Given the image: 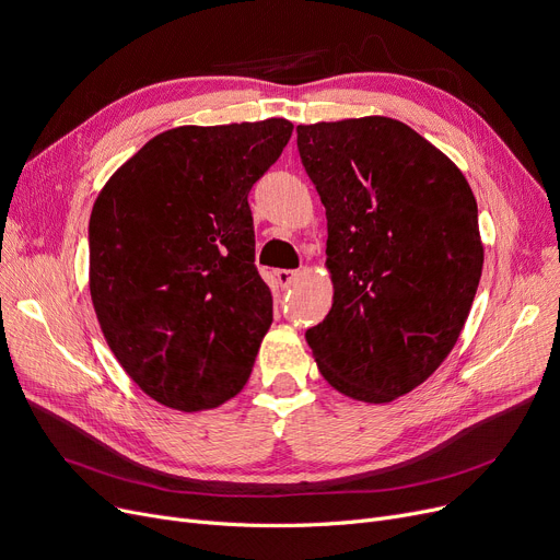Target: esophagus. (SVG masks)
Here are the masks:
<instances>
[{
  "label": "esophagus",
  "mask_w": 560,
  "mask_h": 560,
  "mask_svg": "<svg viewBox=\"0 0 560 560\" xmlns=\"http://www.w3.org/2000/svg\"><path fill=\"white\" fill-rule=\"evenodd\" d=\"M300 270H277L275 272V277H277V283L281 285V288H290V285H295V281L300 279Z\"/></svg>",
  "instance_id": "obj_1"
}]
</instances>
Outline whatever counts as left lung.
Listing matches in <instances>:
<instances>
[{"label": "left lung", "instance_id": "8db88e82", "mask_svg": "<svg viewBox=\"0 0 560 560\" xmlns=\"http://www.w3.org/2000/svg\"><path fill=\"white\" fill-rule=\"evenodd\" d=\"M298 147L327 209L334 283L306 342L331 388L388 404L424 384L465 327L483 270L477 199L393 117L300 125Z\"/></svg>", "mask_w": 560, "mask_h": 560}]
</instances>
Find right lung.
Masks as SVG:
<instances>
[{
  "label": "right lung",
  "instance_id": "right-lung-1",
  "mask_svg": "<svg viewBox=\"0 0 560 560\" xmlns=\"http://www.w3.org/2000/svg\"><path fill=\"white\" fill-rule=\"evenodd\" d=\"M290 133L283 117L163 131L95 199L88 238L102 334L133 384L167 408H218L247 384L272 325L247 195Z\"/></svg>",
  "mask_w": 560,
  "mask_h": 560
}]
</instances>
